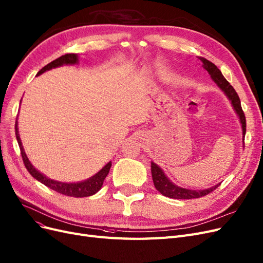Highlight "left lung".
I'll list each match as a JSON object with an SVG mask.
<instances>
[{"label": "left lung", "mask_w": 263, "mask_h": 263, "mask_svg": "<svg viewBox=\"0 0 263 263\" xmlns=\"http://www.w3.org/2000/svg\"><path fill=\"white\" fill-rule=\"evenodd\" d=\"M199 60L202 63V67L208 71L210 74L211 79L215 81V83L220 87V90L224 92L229 101L231 102L233 108H234L235 112L237 114L240 124H241V131H242V140L245 138V133H246V119H245V115L244 111L241 109L240 106V100L236 93V91L228 81L224 77H223L222 72L218 69V67L209 62L206 58L199 57ZM152 177H153V182L154 185L156 187V190L162 194L163 196L174 198V199H192V198H199L202 196L208 195L209 193L212 191H215L219 185L220 183L217 184V185L205 189V190H190V189H184L181 186H178L169 180V178L166 176V173L163 172V170L156 164L155 162L152 161Z\"/></svg>", "instance_id": "8db88e82"}]
</instances>
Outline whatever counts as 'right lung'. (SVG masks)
Segmentation results:
<instances>
[{
	"label": "right lung",
	"instance_id": "add662e5",
	"mask_svg": "<svg viewBox=\"0 0 263 263\" xmlns=\"http://www.w3.org/2000/svg\"><path fill=\"white\" fill-rule=\"evenodd\" d=\"M78 63H79V56H78V54H66V55L61 56L60 58H57V60L51 62L50 64H47L46 66H44L42 69L36 73V76H40L43 72H45L47 70H51V69H53V68H56V67H61L64 65H74ZM15 134H16V139H17V142L19 145V148H21V154H22L24 163H25V167L27 168L29 173H30L35 180L44 184L45 186L50 187L51 190H53L57 193H61V194H63V195L71 196V197L92 196L95 193H97L101 190L103 183H104V180L110 170L111 161L106 163V166H104L99 172L94 174L93 177L89 178L87 180L81 181V182L66 183V182L52 180L50 178H47L45 174L41 173L37 169H35L32 166L30 160L28 159L27 155L25 153V149H24V146H23L21 137H19L17 120L15 123Z\"/></svg>",
	"mask_w": 263,
	"mask_h": 263
}]
</instances>
